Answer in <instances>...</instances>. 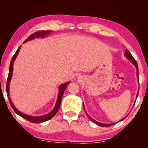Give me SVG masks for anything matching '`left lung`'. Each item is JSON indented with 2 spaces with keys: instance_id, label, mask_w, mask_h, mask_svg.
Returning <instances> with one entry per match:
<instances>
[{
  "instance_id": "8db88e82",
  "label": "left lung",
  "mask_w": 148,
  "mask_h": 148,
  "mask_svg": "<svg viewBox=\"0 0 148 148\" xmlns=\"http://www.w3.org/2000/svg\"><path fill=\"white\" fill-rule=\"evenodd\" d=\"M125 56H126V58H128V59L130 60V61L132 62V63L134 64L135 65V67H136V70H137V78H138V76H139V71H138V66H137V62H136V60H135V58L133 57V56L131 55V54L130 53V52L127 49H126V50H125ZM139 81V80H138ZM138 94H139V92H137V96H136V98H137V96H138ZM83 107H84V110H85V112H86V114H87V116H88V117L89 118V119H90V121H92L93 123H94L95 124H96V125H100V126H102V127H110V126H112V125H113L114 124V123H110V124H104V123H99V122H98V121H95L94 119H93L92 117H90V115H89L88 113L86 112V110H85V106H84H84H83ZM129 115V114H128ZM128 115H127L125 117H124V118L123 119H121V120L120 121H123V120H124V119L126 118V117L128 116ZM117 123V122H116Z\"/></svg>"
}]
</instances>
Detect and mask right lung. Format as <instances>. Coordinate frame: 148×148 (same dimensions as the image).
I'll return each instance as SVG.
<instances>
[{"instance_id":"1","label":"right lung","mask_w":148,"mask_h":148,"mask_svg":"<svg viewBox=\"0 0 148 148\" xmlns=\"http://www.w3.org/2000/svg\"><path fill=\"white\" fill-rule=\"evenodd\" d=\"M51 31L50 30H46V31H39L38 32H36V33L32 34V35H30L29 37H28L27 39H26L25 41H24L23 43H25L29 40H34L35 38H44L46 36L48 35V34H50ZM20 48H21V46L18 48V49L16 51L15 54H14V56L12 58L11 63H10V66H9V75H8V79H7V86H6V90H7V96H8V98H9V103L11 104V106L12 107V108L13 109L14 111L17 113L18 115H19L20 116L23 117V119H26V120L29 121V122L34 123H43L45 122V121H47L48 120H50V119H52L54 115H55L56 113H57L58 109L60 108V102H61V100H62V97L63 96V93L64 92V90L65 88L67 87V86L69 84V83L71 82L64 83V84H62L60 85L59 86V89H58V97H57V100H56L55 106L54 107V108L52 109V110L51 112H50L48 114H46L45 115H43V116H29V115L23 114L21 112H20L19 110H18L17 108H15V106H14V104L12 102L11 99L9 96V85H10V82H11L12 76H13V64L14 62L17 58V56L19 54Z\"/></svg>"}]
</instances>
